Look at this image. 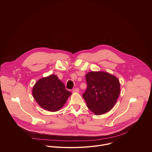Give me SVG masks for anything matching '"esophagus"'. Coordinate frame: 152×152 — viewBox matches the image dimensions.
<instances>
[{
	"label": "esophagus",
	"mask_w": 152,
	"mask_h": 152,
	"mask_svg": "<svg viewBox=\"0 0 152 152\" xmlns=\"http://www.w3.org/2000/svg\"><path fill=\"white\" fill-rule=\"evenodd\" d=\"M79 88H75V89H73V93H79Z\"/></svg>",
	"instance_id": "1"
}]
</instances>
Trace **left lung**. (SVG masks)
<instances>
[{"instance_id": "left-lung-1", "label": "left lung", "mask_w": 152, "mask_h": 152, "mask_svg": "<svg viewBox=\"0 0 152 152\" xmlns=\"http://www.w3.org/2000/svg\"><path fill=\"white\" fill-rule=\"evenodd\" d=\"M87 89L83 94L89 110L97 115L113 109L120 93L118 78L106 72H90L85 76Z\"/></svg>"}]
</instances>
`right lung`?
<instances>
[{
    "label": "right lung",
    "instance_id": "add662e5",
    "mask_svg": "<svg viewBox=\"0 0 152 152\" xmlns=\"http://www.w3.org/2000/svg\"><path fill=\"white\" fill-rule=\"evenodd\" d=\"M32 93L40 107L50 112L60 110L72 94L55 75L39 79L34 85Z\"/></svg>",
    "mask_w": 152,
    "mask_h": 152
}]
</instances>
